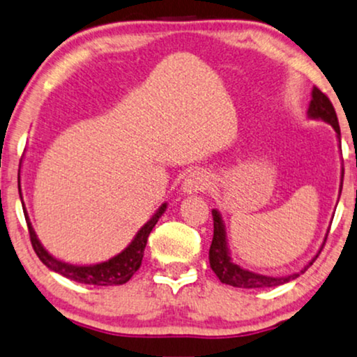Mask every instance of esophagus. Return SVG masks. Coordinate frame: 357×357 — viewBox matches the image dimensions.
I'll list each match as a JSON object with an SVG mask.
<instances>
[{"mask_svg": "<svg viewBox=\"0 0 357 357\" xmlns=\"http://www.w3.org/2000/svg\"><path fill=\"white\" fill-rule=\"evenodd\" d=\"M210 185V180L204 172L200 170H193L190 174L187 175V178L183 180V192L185 193H199V192H204L208 188Z\"/></svg>", "mask_w": 357, "mask_h": 357, "instance_id": "esophagus-1", "label": "esophagus"}]
</instances>
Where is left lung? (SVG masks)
Wrapping results in <instances>:
<instances>
[{
	"mask_svg": "<svg viewBox=\"0 0 357 357\" xmlns=\"http://www.w3.org/2000/svg\"><path fill=\"white\" fill-rule=\"evenodd\" d=\"M313 99H311L310 109H307V114L313 119H323V121L329 122L336 130L337 137H341L340 130V122H337L336 111H334L331 100L323 91L318 89V87H313ZM213 240L212 245H210V266L215 271V275L218 276V280L225 284L236 286V288H271V286H280L288 283L294 278L305 273L310 265H313L314 259L318 258V255L311 259L310 265H307L305 270L300 273H294V275L289 276H281V278H273V276H265V275H257V273H252L248 270H243L235 263H231L230 255H228L227 250V241H225V230H223L222 218H220V213L217 210H213Z\"/></svg>",
	"mask_w": 357,
	"mask_h": 357,
	"instance_id": "left-lung-1",
	"label": "left lung"
}]
</instances>
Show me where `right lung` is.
Instances as JSON below:
<instances>
[{"instance_id": "1", "label": "right lung", "mask_w": 357, "mask_h": 357, "mask_svg": "<svg viewBox=\"0 0 357 357\" xmlns=\"http://www.w3.org/2000/svg\"><path fill=\"white\" fill-rule=\"evenodd\" d=\"M21 195V188H20ZM167 205L164 204L158 208V212L153 215L151 222H147L145 225L140 228L135 238L132 240V243L127 246L122 253H119L117 257L109 259V261L98 263V265H89V266H74L69 265V263H63L54 257H51L46 250L43 248V245L39 243L36 238V233H34L33 227H31L28 215L26 217V223H28V231L31 245H33L34 252H36L38 258L46 265L50 270L59 273V275L66 276V278L77 281V283L84 284H96V286H112V284H124L129 281L134 273L139 270L140 265H142L144 258V250L145 245H147L149 235H151L152 228L155 227L157 220L160 218V215L165 212Z\"/></svg>"}]
</instances>
